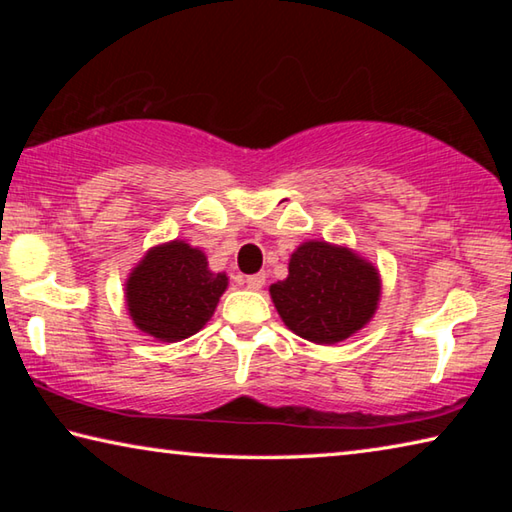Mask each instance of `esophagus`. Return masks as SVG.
<instances>
[{
	"label": "esophagus",
	"mask_w": 512,
	"mask_h": 512,
	"mask_svg": "<svg viewBox=\"0 0 512 512\" xmlns=\"http://www.w3.org/2000/svg\"><path fill=\"white\" fill-rule=\"evenodd\" d=\"M264 282H266V275L264 273H255V275H248L246 277V287L250 291H259V289L264 287Z\"/></svg>",
	"instance_id": "obj_1"
}]
</instances>
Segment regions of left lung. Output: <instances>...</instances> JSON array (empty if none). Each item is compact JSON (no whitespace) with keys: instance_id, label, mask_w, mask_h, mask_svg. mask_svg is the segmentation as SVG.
Returning a JSON list of instances; mask_svg holds the SVG:
<instances>
[{"instance_id":"obj_1","label":"left lung","mask_w":512,"mask_h":512,"mask_svg":"<svg viewBox=\"0 0 512 512\" xmlns=\"http://www.w3.org/2000/svg\"><path fill=\"white\" fill-rule=\"evenodd\" d=\"M277 314L293 334L318 345H334L375 316L381 280L368 259L345 246L305 241L289 259L287 280L271 284Z\"/></svg>"}]
</instances>
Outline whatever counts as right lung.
I'll list each match as a JSON object with an SVG mask.
<instances>
[{
    "mask_svg": "<svg viewBox=\"0 0 512 512\" xmlns=\"http://www.w3.org/2000/svg\"><path fill=\"white\" fill-rule=\"evenodd\" d=\"M228 275L207 268L203 250L185 241L153 246L126 280V307L137 329L164 343L183 341L212 318Z\"/></svg>",
    "mask_w": 512,
    "mask_h": 512,
    "instance_id": "right-lung-1",
    "label": "right lung"
}]
</instances>
